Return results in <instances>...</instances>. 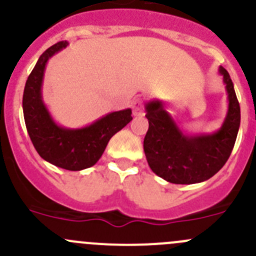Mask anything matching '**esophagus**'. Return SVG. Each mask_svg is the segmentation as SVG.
Wrapping results in <instances>:
<instances>
[{"instance_id":"1","label":"esophagus","mask_w":256,"mask_h":256,"mask_svg":"<svg viewBox=\"0 0 256 256\" xmlns=\"http://www.w3.org/2000/svg\"><path fill=\"white\" fill-rule=\"evenodd\" d=\"M132 112L135 116L144 115V100L142 99H136L132 102Z\"/></svg>"}]
</instances>
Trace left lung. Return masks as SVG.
<instances>
[{"mask_svg": "<svg viewBox=\"0 0 256 256\" xmlns=\"http://www.w3.org/2000/svg\"><path fill=\"white\" fill-rule=\"evenodd\" d=\"M229 106L226 120L210 135L187 136L180 130L164 102L154 100L146 104L148 130L144 151L148 166L158 177L176 184H192L213 177L226 164L233 151L240 126V106L233 82L220 66Z\"/></svg>", "mask_w": 256, "mask_h": 256, "instance_id": "left-lung-1", "label": "left lung"}]
</instances>
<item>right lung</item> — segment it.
<instances>
[{
	"label": "right lung",
	"instance_id": "add662e5",
	"mask_svg": "<svg viewBox=\"0 0 256 256\" xmlns=\"http://www.w3.org/2000/svg\"><path fill=\"white\" fill-rule=\"evenodd\" d=\"M68 46L66 40L49 47L38 59L26 82L23 115L33 146L43 160L68 171L94 166L106 148L110 138L131 120V109L110 112L92 125L66 128L56 125L42 100V82L48 59Z\"/></svg>",
	"mask_w": 256,
	"mask_h": 256
}]
</instances>
